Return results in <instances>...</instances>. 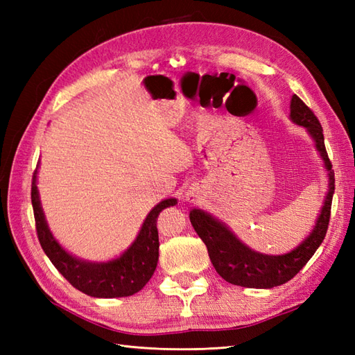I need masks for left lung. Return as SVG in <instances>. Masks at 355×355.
<instances>
[{
    "instance_id": "1",
    "label": "left lung",
    "mask_w": 355,
    "mask_h": 355,
    "mask_svg": "<svg viewBox=\"0 0 355 355\" xmlns=\"http://www.w3.org/2000/svg\"><path fill=\"white\" fill-rule=\"evenodd\" d=\"M290 117L293 122L305 126L308 132L313 135L315 146L329 171V191L325 205L322 207L318 224L311 235L302 244L286 254H261L244 245L224 224L214 220L210 215L198 209H193L191 212V223L202 243L206 244L209 258L216 273L233 285L247 286V288H273V286L288 282L305 267V263L311 259V256L325 239L334 195V171L331 169L333 164L325 148L322 125L313 110L306 107L305 102L296 94L291 99Z\"/></svg>"
}]
</instances>
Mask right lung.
I'll use <instances>...</instances> for the list:
<instances>
[{
	"instance_id": "add662e5",
	"label": "right lung",
	"mask_w": 355,
	"mask_h": 355,
	"mask_svg": "<svg viewBox=\"0 0 355 355\" xmlns=\"http://www.w3.org/2000/svg\"><path fill=\"white\" fill-rule=\"evenodd\" d=\"M177 200L169 198L157 205L141 225L137 239L119 259L92 263L73 258L56 243L45 223L36 187V171L32 182V206L36 235L45 254L74 288L93 297H125L140 291L153 277L158 261L157 216L163 209L173 206Z\"/></svg>"
}]
</instances>
